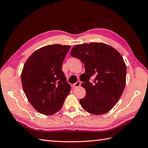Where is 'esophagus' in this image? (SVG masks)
Segmentation results:
<instances>
[{"instance_id":"1","label":"esophagus","mask_w":148,"mask_h":148,"mask_svg":"<svg viewBox=\"0 0 148 148\" xmlns=\"http://www.w3.org/2000/svg\"><path fill=\"white\" fill-rule=\"evenodd\" d=\"M80 85H81V82H80L79 81H78L77 83L73 84V87L77 88V87H79Z\"/></svg>"}]
</instances>
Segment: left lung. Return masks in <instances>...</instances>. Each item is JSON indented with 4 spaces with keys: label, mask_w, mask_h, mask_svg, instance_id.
Returning <instances> with one entry per match:
<instances>
[{
    "label": "left lung",
    "mask_w": 148,
    "mask_h": 148,
    "mask_svg": "<svg viewBox=\"0 0 148 148\" xmlns=\"http://www.w3.org/2000/svg\"><path fill=\"white\" fill-rule=\"evenodd\" d=\"M70 54L84 64L85 72L80 78L86 92L79 100L83 109L94 115L108 112L119 101L126 83L127 67L122 56L102 42L78 44Z\"/></svg>",
    "instance_id": "obj_1"
}]
</instances>
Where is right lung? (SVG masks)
<instances>
[{
  "label": "right lung",
  "instance_id": "obj_1",
  "mask_svg": "<svg viewBox=\"0 0 148 148\" xmlns=\"http://www.w3.org/2000/svg\"><path fill=\"white\" fill-rule=\"evenodd\" d=\"M70 46L48 45L31 54L21 75L22 86L34 109L42 114H54L63 106L70 85L62 70Z\"/></svg>",
  "mask_w": 148,
  "mask_h": 148
}]
</instances>
